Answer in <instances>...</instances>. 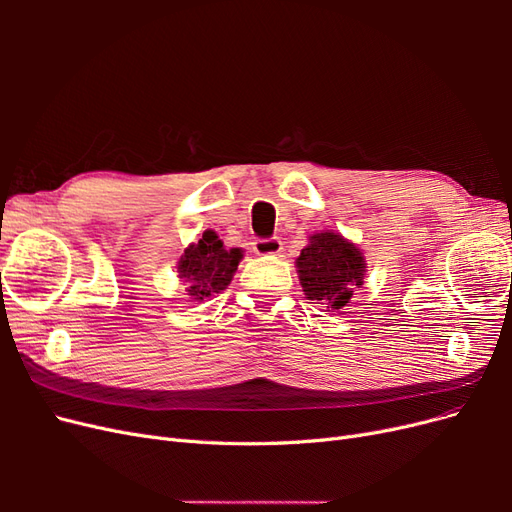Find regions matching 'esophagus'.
I'll use <instances>...</instances> for the list:
<instances>
[{
	"instance_id": "34e87169",
	"label": "esophagus",
	"mask_w": 512,
	"mask_h": 512,
	"mask_svg": "<svg viewBox=\"0 0 512 512\" xmlns=\"http://www.w3.org/2000/svg\"><path fill=\"white\" fill-rule=\"evenodd\" d=\"M284 250L282 241L273 237V239H258L254 241V252L262 258H273V256H280Z\"/></svg>"
}]
</instances>
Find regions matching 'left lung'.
Returning a JSON list of instances; mask_svg holds the SVG:
<instances>
[{"label":"left lung","instance_id":"left-lung-1","mask_svg":"<svg viewBox=\"0 0 512 512\" xmlns=\"http://www.w3.org/2000/svg\"><path fill=\"white\" fill-rule=\"evenodd\" d=\"M294 267L305 299L335 312L348 305L352 292L363 286L367 260L361 247L350 239L333 230H320L307 237Z\"/></svg>","mask_w":512,"mask_h":512}]
</instances>
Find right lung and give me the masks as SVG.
<instances>
[{
    "label": "right lung",
    "mask_w": 512,
    "mask_h": 512,
    "mask_svg": "<svg viewBox=\"0 0 512 512\" xmlns=\"http://www.w3.org/2000/svg\"><path fill=\"white\" fill-rule=\"evenodd\" d=\"M241 260V247L228 250L213 230H205L203 237L183 250L177 260V275L188 284L190 299L203 303L228 288Z\"/></svg>",
    "instance_id": "obj_1"
}]
</instances>
